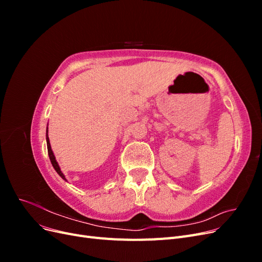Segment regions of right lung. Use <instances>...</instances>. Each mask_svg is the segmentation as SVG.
<instances>
[{"mask_svg":"<svg viewBox=\"0 0 262 262\" xmlns=\"http://www.w3.org/2000/svg\"><path fill=\"white\" fill-rule=\"evenodd\" d=\"M46 140H47V147H48L49 158H50V162H51V164H52V166H53L54 170L58 172V175H59L63 180L68 181L67 178H66V176H64V173L62 172V170H61V168H60V166H59L57 160H55V156H54V154H53V150H52V148H51L50 141H49V136H48V126H47V131H46Z\"/></svg>","mask_w":262,"mask_h":262,"instance_id":"1","label":"right lung"}]
</instances>
